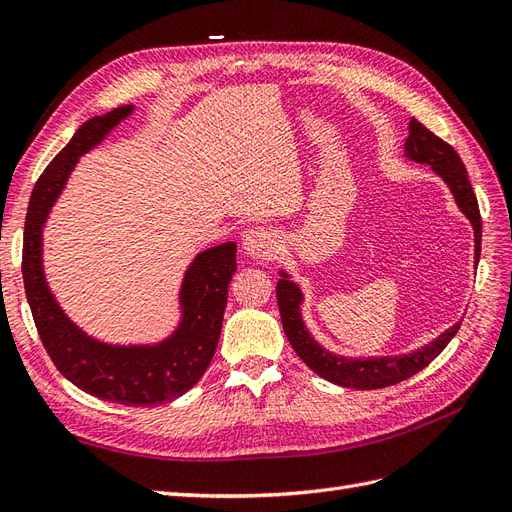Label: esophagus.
Listing matches in <instances>:
<instances>
[{"mask_svg":"<svg viewBox=\"0 0 512 512\" xmlns=\"http://www.w3.org/2000/svg\"><path fill=\"white\" fill-rule=\"evenodd\" d=\"M282 241L280 235H277L275 230L265 228V226H258L247 230V235L243 237V252L252 258L258 260H271L280 252Z\"/></svg>","mask_w":512,"mask_h":512,"instance_id":"esophagus-1","label":"esophagus"}]
</instances>
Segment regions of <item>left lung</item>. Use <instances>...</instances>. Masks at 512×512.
Listing matches in <instances>:
<instances>
[{
  "label": "left lung",
  "mask_w": 512,
  "mask_h": 512,
  "mask_svg": "<svg viewBox=\"0 0 512 512\" xmlns=\"http://www.w3.org/2000/svg\"><path fill=\"white\" fill-rule=\"evenodd\" d=\"M410 134L404 145V156L412 162L431 166L433 173L444 179V183L451 188L455 203L466 215L474 228V260L480 258V237H483V222H480L478 200L472 190V183L468 179V170L463 166L459 153L444 143L440 136L429 132L421 121L410 119ZM282 280L277 282V305H280L282 314V327L288 337L290 346L301 356V361L314 369L316 374L333 384L346 386V389H384V386L397 384L414 376L416 371L427 367L436 356L451 342L461 324H453L446 329L438 339L431 344L418 348L410 354H397V356H367V359H352V356H339L322 348L316 339L309 335L305 322L301 318V303L303 292L294 284L288 273L280 271Z\"/></svg>",
  "instance_id": "1"
}]
</instances>
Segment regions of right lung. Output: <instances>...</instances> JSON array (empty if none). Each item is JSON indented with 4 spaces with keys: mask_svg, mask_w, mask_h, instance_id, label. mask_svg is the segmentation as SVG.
Instances as JSON below:
<instances>
[{
    "mask_svg": "<svg viewBox=\"0 0 512 512\" xmlns=\"http://www.w3.org/2000/svg\"><path fill=\"white\" fill-rule=\"evenodd\" d=\"M132 111L126 104L91 117L44 168L27 207L23 282L38 335L61 374L104 401L149 408L188 393L207 371L218 348L228 284L237 271V243L209 247L192 260L179 292L181 320L158 344L115 346L89 337L59 307L42 267V228L76 162Z\"/></svg>",
    "mask_w": 512,
    "mask_h": 512,
    "instance_id": "1",
    "label": "right lung"
}]
</instances>
